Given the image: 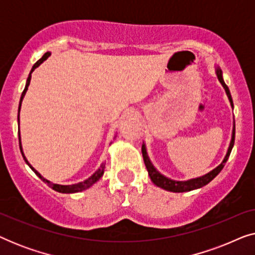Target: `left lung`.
<instances>
[{"label":"left lung","instance_id":"8db88e82","mask_svg":"<svg viewBox=\"0 0 255 255\" xmlns=\"http://www.w3.org/2000/svg\"><path fill=\"white\" fill-rule=\"evenodd\" d=\"M216 75H217V78L219 80V82L222 83V86L224 87V89H225V92H226V95H228L230 103H231V107L233 108V101H232L231 94H230V90L228 88V86L225 85L224 80H223L222 69L219 68L218 66H217V67H216ZM235 135H236V124H235V122H233V130H232L231 141H230L228 152H226V155L224 156V159H223V161L219 163V165L216 167V168L212 169L211 172L204 174V175H202L200 177H195V179H190V180H187V181H175V180H172V179H169V177H166L165 175H162V174L160 173V172H158L155 167L153 166V163L151 162V160H149V158H148L145 144H142V146H141L142 158H144L145 166H146V168H147L148 175H149V177H151L152 182L154 183L155 186L162 188V189H165V190L173 191V193H184V191L195 190V189H198V188H202V187L207 186V184L210 182V181L214 180L215 177L217 176L219 173H221V170L223 169V167H224L225 162L228 161V159H229V156H230V153H231L233 145H235Z\"/></svg>","mask_w":255,"mask_h":255}]
</instances>
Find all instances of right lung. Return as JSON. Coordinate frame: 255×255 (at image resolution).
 I'll return each mask as SVG.
<instances>
[{"mask_svg": "<svg viewBox=\"0 0 255 255\" xmlns=\"http://www.w3.org/2000/svg\"><path fill=\"white\" fill-rule=\"evenodd\" d=\"M50 52H46V53H45L43 57H41L39 60H38L36 64L33 65V67H32V69H31V72H30V74H29V76H27V80H26V85H25V88H24V90H23V93H22V96H20V101H19V107H18V116H17V121H18V125H19V110H20V106H22V101H23V99H24V96H25V94H26V90H27V87H29V85H30V81H31V74H32V72L34 71V69H36L38 66H39L40 64H43V62L46 60V59L50 57ZM18 138H19V148H20V152H22V155H23V158H24V160H25V162L27 163V165H29V167L31 169L33 170L34 173H36V175L39 177L40 180H43L44 182H46L48 186H50L52 189L53 190H55V191H58V193H62V194H74V193H79V191H82V190H86V189H88V188H90L93 186L94 183H96L97 181H99L101 177H102V175H103V173H104V168H106V162H102V165L100 166V168L96 170L95 173L93 174L92 176H89L88 179H86L85 181H82V182H79V183H74V184H68V186H64V184H57V183H52V182H50V181L48 180H46L45 179V177H43L40 175L39 173L37 172L36 169L33 168L32 166L30 165V162L27 161V159L25 158V155H24V152H23V148H22V142H20V133H19V131H18Z\"/></svg>", "mask_w": 255, "mask_h": 255, "instance_id": "add662e5", "label": "right lung"}]
</instances>
